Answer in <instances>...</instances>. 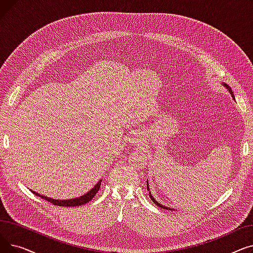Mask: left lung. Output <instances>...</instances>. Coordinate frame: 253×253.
I'll return each instance as SVG.
<instances>
[{
	"label": "left lung",
	"mask_w": 253,
	"mask_h": 253,
	"mask_svg": "<svg viewBox=\"0 0 253 253\" xmlns=\"http://www.w3.org/2000/svg\"><path fill=\"white\" fill-rule=\"evenodd\" d=\"M222 85L225 87V88H227L228 90H229V92L231 93V95H232V97L233 98H235V96H234V92H233V90H232V88L228 85V84H225V83H222ZM147 187H148V190H149V195H150V197H151V199H152V200H153V202L156 204V205H158V206H160L161 208H164V209H170V210H173V209H171V208H168V207H166V206H163L162 204H160V203H158L156 200H155V199H154V197L152 196V194H151V192H150V188H149V182L147 181Z\"/></svg>",
	"instance_id": "1"
}]
</instances>
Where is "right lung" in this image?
Listing matches in <instances>:
<instances>
[{"instance_id": "obj_1", "label": "right lung", "mask_w": 253, "mask_h": 253, "mask_svg": "<svg viewBox=\"0 0 253 253\" xmlns=\"http://www.w3.org/2000/svg\"><path fill=\"white\" fill-rule=\"evenodd\" d=\"M100 184H101V179L95 184V187L91 189L87 194L81 196V197H77L75 199H69V200H57V199H52V198H48L46 196H43V195H40L38 193H36L35 191H32L35 195H37L38 197H41L43 198L44 200L52 203L53 205H58V206H66V207H74V206H81V205H84L86 203H88L89 201L92 200V198L94 197L97 192L99 191V188H100Z\"/></svg>"}]
</instances>
